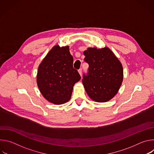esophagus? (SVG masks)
Segmentation results:
<instances>
[{"mask_svg":"<svg viewBox=\"0 0 154 154\" xmlns=\"http://www.w3.org/2000/svg\"><path fill=\"white\" fill-rule=\"evenodd\" d=\"M79 73L80 74V76L82 77V68H80V69H79Z\"/></svg>","mask_w":154,"mask_h":154,"instance_id":"34e87169","label":"esophagus"}]
</instances>
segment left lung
<instances>
[{"label": "left lung", "instance_id": "1", "mask_svg": "<svg viewBox=\"0 0 154 154\" xmlns=\"http://www.w3.org/2000/svg\"><path fill=\"white\" fill-rule=\"evenodd\" d=\"M84 60L88 63V72L82 82L89 97L97 102H105L118 93L123 80V68L118 58L109 48H88Z\"/></svg>", "mask_w": 154, "mask_h": 154}]
</instances>
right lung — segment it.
Masks as SVG:
<instances>
[{
    "label": "right lung",
    "instance_id": "right-lung-1",
    "mask_svg": "<svg viewBox=\"0 0 154 154\" xmlns=\"http://www.w3.org/2000/svg\"><path fill=\"white\" fill-rule=\"evenodd\" d=\"M69 47L55 46L38 67L36 82L46 99L54 104H63L71 97L74 84L81 77L73 68Z\"/></svg>",
    "mask_w": 154,
    "mask_h": 154
}]
</instances>
